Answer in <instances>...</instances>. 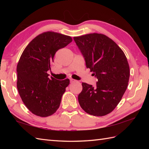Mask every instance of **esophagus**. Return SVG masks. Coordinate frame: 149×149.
I'll list each match as a JSON object with an SVG mask.
<instances>
[{"mask_svg":"<svg viewBox=\"0 0 149 149\" xmlns=\"http://www.w3.org/2000/svg\"><path fill=\"white\" fill-rule=\"evenodd\" d=\"M74 82H75V80L73 79H70V83H74Z\"/></svg>","mask_w":149,"mask_h":149,"instance_id":"obj_1","label":"esophagus"}]
</instances>
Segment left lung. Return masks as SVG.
I'll list each match as a JSON object with an SVG mask.
<instances>
[{"label":"left lung","instance_id":"left-lung-1","mask_svg":"<svg viewBox=\"0 0 149 149\" xmlns=\"http://www.w3.org/2000/svg\"><path fill=\"white\" fill-rule=\"evenodd\" d=\"M87 68L97 78L96 86L83 83L81 107L90 115L102 116L118 105L127 89L130 72L127 58L118 45L102 34L74 37Z\"/></svg>","mask_w":149,"mask_h":149}]
</instances>
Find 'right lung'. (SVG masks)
I'll list each match as a JSON object with an SVG mask.
<instances>
[{
  "label": "right lung",
  "instance_id": "1",
  "mask_svg": "<svg viewBox=\"0 0 149 149\" xmlns=\"http://www.w3.org/2000/svg\"><path fill=\"white\" fill-rule=\"evenodd\" d=\"M72 41L70 36L49 31L34 38L22 54L17 67V89L25 105L34 115L49 116L59 108L70 80L50 79L47 71L56 52Z\"/></svg>",
  "mask_w": 149,
  "mask_h": 149
}]
</instances>
